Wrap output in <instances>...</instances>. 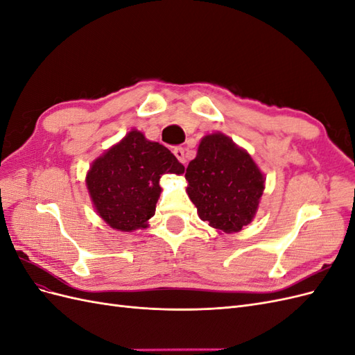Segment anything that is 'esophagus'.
Here are the masks:
<instances>
[{
	"instance_id": "1",
	"label": "esophagus",
	"mask_w": 355,
	"mask_h": 355,
	"mask_svg": "<svg viewBox=\"0 0 355 355\" xmlns=\"http://www.w3.org/2000/svg\"><path fill=\"white\" fill-rule=\"evenodd\" d=\"M173 154L176 155V158L180 161V163H187V154H185V149L182 148V146H176L175 149H173Z\"/></svg>"
}]
</instances>
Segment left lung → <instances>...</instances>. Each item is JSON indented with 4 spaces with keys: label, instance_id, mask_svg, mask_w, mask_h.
<instances>
[{
    "label": "left lung",
    "instance_id": "8db88e82",
    "mask_svg": "<svg viewBox=\"0 0 355 355\" xmlns=\"http://www.w3.org/2000/svg\"><path fill=\"white\" fill-rule=\"evenodd\" d=\"M188 196L201 220L223 232H237L254 218L263 175L252 157L230 137L209 135L185 171Z\"/></svg>",
    "mask_w": 355,
    "mask_h": 355
}]
</instances>
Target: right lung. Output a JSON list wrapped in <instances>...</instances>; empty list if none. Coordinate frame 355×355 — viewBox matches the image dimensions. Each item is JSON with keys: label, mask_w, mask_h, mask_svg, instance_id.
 Wrapping results in <instances>:
<instances>
[{"label": "right lung", "mask_w": 355, "mask_h": 355, "mask_svg": "<svg viewBox=\"0 0 355 355\" xmlns=\"http://www.w3.org/2000/svg\"><path fill=\"white\" fill-rule=\"evenodd\" d=\"M184 170L164 145L132 130L92 164L87 188L101 218L114 230L130 232L146 228L154 216L161 176Z\"/></svg>", "instance_id": "add662e5"}]
</instances>
